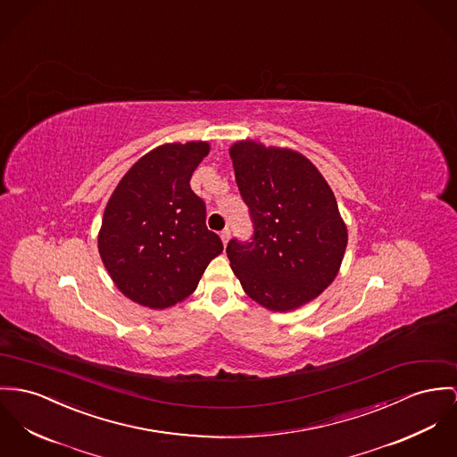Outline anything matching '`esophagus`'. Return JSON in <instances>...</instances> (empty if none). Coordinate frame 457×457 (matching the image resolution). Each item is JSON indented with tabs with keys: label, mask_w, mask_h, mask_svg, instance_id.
<instances>
[{
	"label": "esophagus",
	"mask_w": 457,
	"mask_h": 457,
	"mask_svg": "<svg viewBox=\"0 0 457 457\" xmlns=\"http://www.w3.org/2000/svg\"><path fill=\"white\" fill-rule=\"evenodd\" d=\"M229 235H231V231H229L228 228L220 231V240H222V244H224V245L229 242Z\"/></svg>",
	"instance_id": "obj_1"
}]
</instances>
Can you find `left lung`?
Returning <instances> with one entry per match:
<instances>
[{
	"instance_id": "obj_1",
	"label": "left lung",
	"mask_w": 457,
	"mask_h": 457,
	"mask_svg": "<svg viewBox=\"0 0 457 457\" xmlns=\"http://www.w3.org/2000/svg\"><path fill=\"white\" fill-rule=\"evenodd\" d=\"M229 156L253 224L250 242L226 246L246 295L271 312L313 301L337 277L348 245L330 186L292 149L240 141Z\"/></svg>"
}]
</instances>
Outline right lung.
<instances>
[{"label":"right lung","mask_w":457,"mask_h":457,"mask_svg":"<svg viewBox=\"0 0 457 457\" xmlns=\"http://www.w3.org/2000/svg\"><path fill=\"white\" fill-rule=\"evenodd\" d=\"M209 142L163 144L132 165L105 205L99 253L114 285L134 303L165 310L189 297L222 252L189 180Z\"/></svg>","instance_id":"1"}]
</instances>
